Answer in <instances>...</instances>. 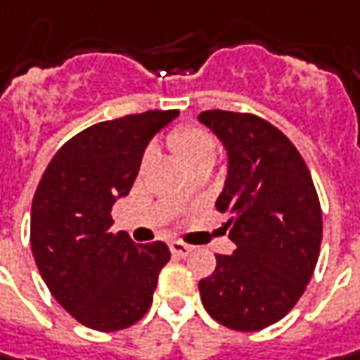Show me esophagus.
<instances>
[{
	"label": "esophagus",
	"instance_id": "obj_1",
	"mask_svg": "<svg viewBox=\"0 0 360 360\" xmlns=\"http://www.w3.org/2000/svg\"><path fill=\"white\" fill-rule=\"evenodd\" d=\"M169 249H171V253L177 255V257H187V255L193 251L191 245H187V243H181V241H171L169 243Z\"/></svg>",
	"mask_w": 360,
	"mask_h": 360
}]
</instances>
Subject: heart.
Returning <instances> with one entry per match:
<instances>
[{"label": "heart", "instance_id": "b5f03b06", "mask_svg": "<svg viewBox=\"0 0 360 360\" xmlns=\"http://www.w3.org/2000/svg\"><path fill=\"white\" fill-rule=\"evenodd\" d=\"M167 141L171 151L177 155V159L189 171L199 167L211 169V165L217 159L219 145L215 135L211 131L205 129V127H199V125H179V127H175L169 133ZM151 161H153V151L149 149L143 155L141 169L149 167Z\"/></svg>", "mask_w": 360, "mask_h": 360}]
</instances>
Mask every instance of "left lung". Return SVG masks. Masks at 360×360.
Wrapping results in <instances>:
<instances>
[{"label":"left lung","instance_id":"left-lung-1","mask_svg":"<svg viewBox=\"0 0 360 360\" xmlns=\"http://www.w3.org/2000/svg\"><path fill=\"white\" fill-rule=\"evenodd\" d=\"M199 121L229 155L215 205L237 247L199 281L201 301L225 327L261 330L291 311L313 277L323 239L315 183L297 147L265 119L213 109Z\"/></svg>","mask_w":360,"mask_h":360}]
</instances>
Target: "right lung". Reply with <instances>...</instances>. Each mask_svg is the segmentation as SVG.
I'll return each instance as SVG.
<instances>
[{"label":"right lung","mask_w":360,"mask_h":360,"mask_svg":"<svg viewBox=\"0 0 360 360\" xmlns=\"http://www.w3.org/2000/svg\"><path fill=\"white\" fill-rule=\"evenodd\" d=\"M177 115L145 111L95 123L57 151L35 189V265L57 303L85 327L127 328L153 303L169 247L111 233V209L131 191L147 143Z\"/></svg>","instance_id":"add662e5"}]
</instances>
